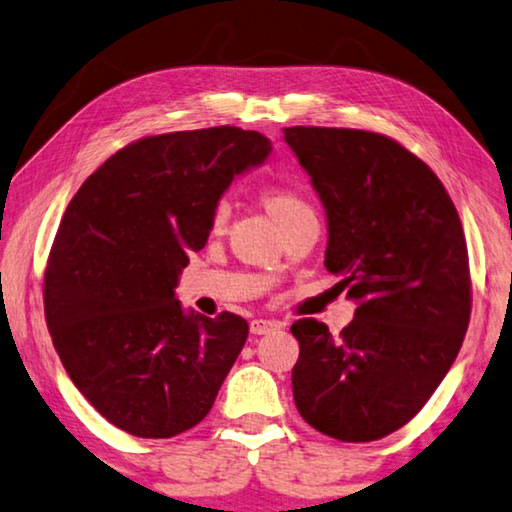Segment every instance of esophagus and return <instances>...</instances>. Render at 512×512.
Masks as SVG:
<instances>
[{
    "instance_id": "34e87169",
    "label": "esophagus",
    "mask_w": 512,
    "mask_h": 512,
    "mask_svg": "<svg viewBox=\"0 0 512 512\" xmlns=\"http://www.w3.org/2000/svg\"><path fill=\"white\" fill-rule=\"evenodd\" d=\"M279 322L276 320H263V317H258V320H251V324H249V331L254 333V335H265V333H272V331H276L279 329Z\"/></svg>"
}]
</instances>
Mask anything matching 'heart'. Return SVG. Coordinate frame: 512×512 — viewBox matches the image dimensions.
Masks as SVG:
<instances>
[{
  "mask_svg": "<svg viewBox=\"0 0 512 512\" xmlns=\"http://www.w3.org/2000/svg\"><path fill=\"white\" fill-rule=\"evenodd\" d=\"M265 201L276 224H286L290 220H295V217L313 213L311 206L301 199L299 192L290 188H270L265 195ZM226 220H229V204H226V201H220L213 211V229H222Z\"/></svg>",
  "mask_w": 512,
  "mask_h": 512,
  "instance_id": "1",
  "label": "heart"
}]
</instances>
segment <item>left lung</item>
<instances>
[{
  "label": "left lung",
  "mask_w": 512,
  "mask_h": 512,
  "mask_svg": "<svg viewBox=\"0 0 512 512\" xmlns=\"http://www.w3.org/2000/svg\"><path fill=\"white\" fill-rule=\"evenodd\" d=\"M283 133L324 206V267L356 301L340 338L317 320L292 324V395L324 435L379 440L420 413L463 345V224L440 179L399 142L358 129Z\"/></svg>",
  "instance_id": "8db88e82"
}]
</instances>
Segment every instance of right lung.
<instances>
[{
  "mask_svg": "<svg viewBox=\"0 0 512 512\" xmlns=\"http://www.w3.org/2000/svg\"><path fill=\"white\" fill-rule=\"evenodd\" d=\"M270 154L263 133L238 127L163 133L120 149L72 197L45 272L47 329L117 429L172 438L213 408L249 326L186 311L179 276L224 192Z\"/></svg>",
  "mask_w": 512,
  "mask_h": 512,
  "instance_id": "right-lung-1",
  "label": "right lung"
}]
</instances>
